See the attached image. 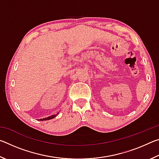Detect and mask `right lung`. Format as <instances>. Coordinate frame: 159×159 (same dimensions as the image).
Segmentation results:
<instances>
[{"label": "right lung", "instance_id": "1", "mask_svg": "<svg viewBox=\"0 0 159 159\" xmlns=\"http://www.w3.org/2000/svg\"><path fill=\"white\" fill-rule=\"evenodd\" d=\"M59 113H60V112H58L57 114H54V115H52V116H48V117H47V118H41V119H40L39 120H48L52 119V118H55L56 116H57L59 114Z\"/></svg>", "mask_w": 159, "mask_h": 159}]
</instances>
